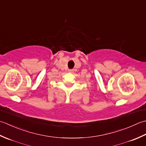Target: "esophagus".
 Instances as JSON below:
<instances>
[{
    "label": "esophagus",
    "mask_w": 146,
    "mask_h": 146,
    "mask_svg": "<svg viewBox=\"0 0 146 146\" xmlns=\"http://www.w3.org/2000/svg\"><path fill=\"white\" fill-rule=\"evenodd\" d=\"M68 71H69V72L72 73V72H74V70H73V69H69V70H68Z\"/></svg>",
    "instance_id": "34e87169"
}]
</instances>
